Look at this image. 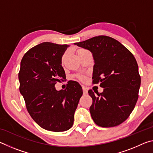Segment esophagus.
<instances>
[{"label": "esophagus", "instance_id": "34e87169", "mask_svg": "<svg viewBox=\"0 0 153 153\" xmlns=\"http://www.w3.org/2000/svg\"><path fill=\"white\" fill-rule=\"evenodd\" d=\"M82 89H83V92H84V94H87L88 93V90H87V88L86 86H82Z\"/></svg>", "mask_w": 153, "mask_h": 153}]
</instances>
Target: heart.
Listing matches in <instances>:
<instances>
[{"label": "heart", "mask_w": 153, "mask_h": 153, "mask_svg": "<svg viewBox=\"0 0 153 153\" xmlns=\"http://www.w3.org/2000/svg\"><path fill=\"white\" fill-rule=\"evenodd\" d=\"M82 50H83V49H80V50H79V51H82ZM79 51H78V52H79ZM65 56H66V53H65L64 55H63V57H62V61L64 60V59H65Z\"/></svg>", "instance_id": "obj_1"}]
</instances>
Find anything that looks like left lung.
I'll list each match as a JSON object with an SVG mask.
<instances>
[{"label":"left lung","mask_w":153,"mask_h":153,"mask_svg":"<svg viewBox=\"0 0 153 153\" xmlns=\"http://www.w3.org/2000/svg\"><path fill=\"white\" fill-rule=\"evenodd\" d=\"M74 45L91 52L94 59L93 84L100 83L103 92L88 94L92 98L91 117L97 125L110 128L126 121L138 98L141 79L135 57L122 44L106 36Z\"/></svg>","instance_id":"8db88e82"}]
</instances>
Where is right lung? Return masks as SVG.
Returning a JSON list of instances; mask_svg holds the SVG:
<instances>
[{
	"label": "right lung",
	"mask_w": 153,
	"mask_h": 153,
	"mask_svg": "<svg viewBox=\"0 0 153 153\" xmlns=\"http://www.w3.org/2000/svg\"><path fill=\"white\" fill-rule=\"evenodd\" d=\"M69 46L42 42L30 49L21 61L20 93L31 117L48 131L59 132L71 128L83 94L81 86L74 81L68 82L65 90L57 91L55 87L66 77L61 60Z\"/></svg>",
	"instance_id": "add662e5"
}]
</instances>
